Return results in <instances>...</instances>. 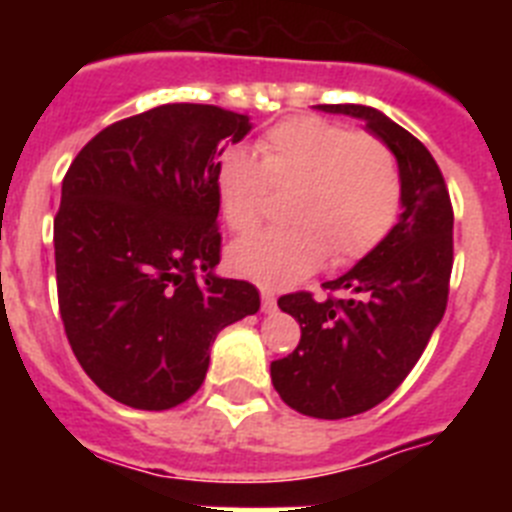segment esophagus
<instances>
[{"instance_id":"1","label":"esophagus","mask_w":512,"mask_h":512,"mask_svg":"<svg viewBox=\"0 0 512 512\" xmlns=\"http://www.w3.org/2000/svg\"><path fill=\"white\" fill-rule=\"evenodd\" d=\"M261 310H264V312L277 310V300H274V292H269V289H261Z\"/></svg>"}]
</instances>
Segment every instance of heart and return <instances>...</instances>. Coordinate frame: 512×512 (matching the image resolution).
I'll return each mask as SVG.
<instances>
[{"label": "heart", "instance_id": "1", "mask_svg": "<svg viewBox=\"0 0 512 512\" xmlns=\"http://www.w3.org/2000/svg\"><path fill=\"white\" fill-rule=\"evenodd\" d=\"M217 202L233 233H248L269 212L271 189L289 194L287 228L233 243L228 266L269 289L318 269L330 253L354 264L392 233L402 210V171L395 151L372 133L323 117H289L266 130L259 158L230 148L217 164Z\"/></svg>", "mask_w": 512, "mask_h": 512}]
</instances>
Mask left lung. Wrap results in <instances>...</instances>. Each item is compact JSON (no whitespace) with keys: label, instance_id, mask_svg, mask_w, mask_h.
Returning <instances> with one entry per match:
<instances>
[{"label":"left lung","instance_id":"8db88e82","mask_svg":"<svg viewBox=\"0 0 512 512\" xmlns=\"http://www.w3.org/2000/svg\"><path fill=\"white\" fill-rule=\"evenodd\" d=\"M318 110L364 120L402 171V215L392 233L354 269L325 282L323 302L310 292L279 297L302 336L292 354L271 361V384L297 413L338 420L387 400L441 323L454 266V210L441 169L415 135L364 104Z\"/></svg>","mask_w":512,"mask_h":512}]
</instances>
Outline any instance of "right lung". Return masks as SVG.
Masks as SVG:
<instances>
[{"label":"right lung","mask_w":512,"mask_h":512,"mask_svg":"<svg viewBox=\"0 0 512 512\" xmlns=\"http://www.w3.org/2000/svg\"><path fill=\"white\" fill-rule=\"evenodd\" d=\"M248 130V115L215 104H161L94 135L63 176V330L89 379L128 408L189 400L217 333L259 310L253 284L215 274L217 164Z\"/></svg>","instance_id":"1"}]
</instances>
